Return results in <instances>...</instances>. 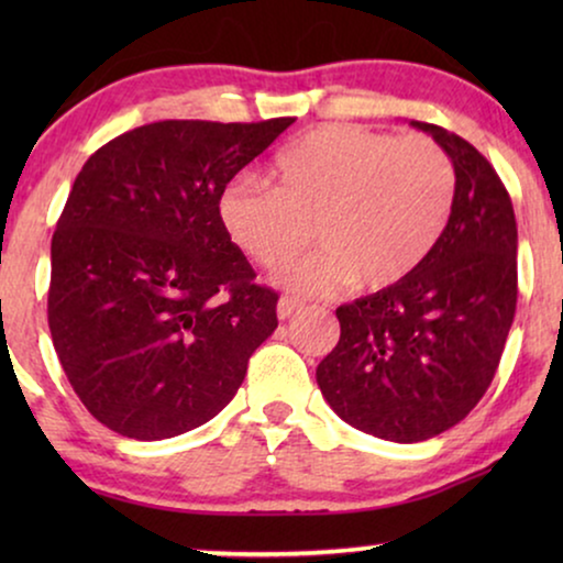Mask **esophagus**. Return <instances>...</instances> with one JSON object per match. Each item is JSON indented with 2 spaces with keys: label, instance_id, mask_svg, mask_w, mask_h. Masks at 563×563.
Listing matches in <instances>:
<instances>
[{
  "label": "esophagus",
  "instance_id": "34e87169",
  "mask_svg": "<svg viewBox=\"0 0 563 563\" xmlns=\"http://www.w3.org/2000/svg\"><path fill=\"white\" fill-rule=\"evenodd\" d=\"M299 307H302V302L299 299H291V297H282L279 305H276V314H279V320H287L295 314Z\"/></svg>",
  "mask_w": 563,
  "mask_h": 563
}]
</instances>
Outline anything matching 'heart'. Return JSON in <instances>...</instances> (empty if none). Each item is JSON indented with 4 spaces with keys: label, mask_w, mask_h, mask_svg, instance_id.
I'll use <instances>...</instances> for the list:
<instances>
[{
    "label": "heart",
    "mask_w": 563,
    "mask_h": 563,
    "mask_svg": "<svg viewBox=\"0 0 563 563\" xmlns=\"http://www.w3.org/2000/svg\"><path fill=\"white\" fill-rule=\"evenodd\" d=\"M274 187L238 179L218 199L220 225L243 256L284 268V287L330 291L345 282L389 289L422 266L456 202V168L430 137L325 125L289 143Z\"/></svg>",
    "instance_id": "1"
}]
</instances>
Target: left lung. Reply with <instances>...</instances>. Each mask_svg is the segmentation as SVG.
<instances>
[{
    "mask_svg": "<svg viewBox=\"0 0 563 563\" xmlns=\"http://www.w3.org/2000/svg\"><path fill=\"white\" fill-rule=\"evenodd\" d=\"M456 202L433 253L405 282L338 307L341 341L318 366L322 397L349 426L395 443L441 435L495 379L518 302V225L487 158L449 130Z\"/></svg>",
    "mask_w": 563,
    "mask_h": 563,
    "instance_id": "8db88e82",
    "label": "left lung"
}]
</instances>
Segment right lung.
Wrapping results in <instances>:
<instances>
[{
  "label": "right lung",
  "mask_w": 563,
  "mask_h": 563,
  "mask_svg": "<svg viewBox=\"0 0 563 563\" xmlns=\"http://www.w3.org/2000/svg\"><path fill=\"white\" fill-rule=\"evenodd\" d=\"M291 122H151L76 176L51 243L48 325L74 391L114 433L205 426L279 325V295L230 243L218 199Z\"/></svg>",
  "instance_id": "1"
}]
</instances>
